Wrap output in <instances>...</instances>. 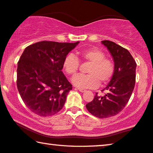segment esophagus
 Returning a JSON list of instances; mask_svg holds the SVG:
<instances>
[{
	"label": "esophagus",
	"mask_w": 153,
	"mask_h": 153,
	"mask_svg": "<svg viewBox=\"0 0 153 153\" xmlns=\"http://www.w3.org/2000/svg\"><path fill=\"white\" fill-rule=\"evenodd\" d=\"M77 90H78L79 91H81V92H85V90H84V89L77 88Z\"/></svg>",
	"instance_id": "obj_1"
}]
</instances>
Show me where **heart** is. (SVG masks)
Here are the masks:
<instances>
[{"label": "heart", "instance_id": "1", "mask_svg": "<svg viewBox=\"0 0 153 153\" xmlns=\"http://www.w3.org/2000/svg\"><path fill=\"white\" fill-rule=\"evenodd\" d=\"M78 55L82 59L90 63L87 75H76L72 79L75 86L80 88H96L100 83H107L114 74V64L109 59L105 58V53L99 49L92 48L81 51ZM79 62L72 54L65 56L63 68L67 74L74 75L78 71Z\"/></svg>", "mask_w": 153, "mask_h": 153}]
</instances>
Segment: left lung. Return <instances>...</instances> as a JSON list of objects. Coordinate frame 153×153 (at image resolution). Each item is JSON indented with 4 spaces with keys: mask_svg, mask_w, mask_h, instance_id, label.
I'll use <instances>...</instances> for the list:
<instances>
[{
    "mask_svg": "<svg viewBox=\"0 0 153 153\" xmlns=\"http://www.w3.org/2000/svg\"><path fill=\"white\" fill-rule=\"evenodd\" d=\"M101 42L114 59V72L111 81L102 90H107V93L102 96L96 93L86 108L93 116L107 118L119 114L130 99L135 87L137 64L126 48L111 41Z\"/></svg>",
    "mask_w": 153,
    "mask_h": 153,
    "instance_id": "obj_1",
    "label": "left lung"
}]
</instances>
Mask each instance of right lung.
<instances>
[{
	"instance_id": "add662e5",
	"label": "right lung",
	"mask_w": 153,
	"mask_h": 153,
	"mask_svg": "<svg viewBox=\"0 0 153 153\" xmlns=\"http://www.w3.org/2000/svg\"><path fill=\"white\" fill-rule=\"evenodd\" d=\"M79 43L42 41L25 49L18 62L17 88L32 112L46 117L62 109L72 89L62 72L63 62Z\"/></svg>"
}]
</instances>
